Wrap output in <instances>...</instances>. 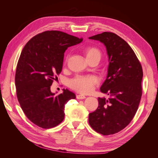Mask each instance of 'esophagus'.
<instances>
[{
    "instance_id": "obj_1",
    "label": "esophagus",
    "mask_w": 158,
    "mask_h": 158,
    "mask_svg": "<svg viewBox=\"0 0 158 158\" xmlns=\"http://www.w3.org/2000/svg\"><path fill=\"white\" fill-rule=\"evenodd\" d=\"M86 97L84 95H81V94H79V95H77V99H84Z\"/></svg>"
}]
</instances>
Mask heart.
Returning <instances> with one entry per match:
<instances>
[{
    "label": "heart",
    "instance_id": "b5f03b06",
    "mask_svg": "<svg viewBox=\"0 0 158 158\" xmlns=\"http://www.w3.org/2000/svg\"><path fill=\"white\" fill-rule=\"evenodd\" d=\"M84 53L88 61L94 59L100 60L102 55L100 50L94 46L87 47L84 49ZM98 82V79L94 75L77 76L69 81V85L77 92L88 94L92 91L94 87Z\"/></svg>",
    "mask_w": 158,
    "mask_h": 158
}]
</instances>
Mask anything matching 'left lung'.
<instances>
[{
	"mask_svg": "<svg viewBox=\"0 0 158 158\" xmlns=\"http://www.w3.org/2000/svg\"><path fill=\"white\" fill-rule=\"evenodd\" d=\"M106 47L107 76L100 92L110 97L98 98V107L89 114V123L103 135H113L128 125L139 108L142 96V66L130 46L115 33L104 32L90 36Z\"/></svg>",
	"mask_w": 158,
	"mask_h": 158,
	"instance_id": "left-lung-1",
	"label": "left lung"
}]
</instances>
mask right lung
I'll return each mask as SVG.
<instances>
[{"label":"right lung","instance_id":"right-lung-1","mask_svg":"<svg viewBox=\"0 0 158 158\" xmlns=\"http://www.w3.org/2000/svg\"><path fill=\"white\" fill-rule=\"evenodd\" d=\"M82 41L61 31H45L23 48L16 68V94L23 113L35 125L45 129L58 126L64 118L65 104L75 99L67 89L56 96L50 86L62 71L66 49Z\"/></svg>","mask_w":158,"mask_h":158}]
</instances>
